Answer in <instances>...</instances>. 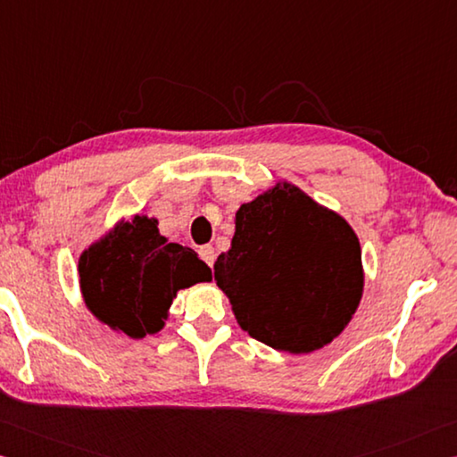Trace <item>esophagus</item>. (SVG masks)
Returning a JSON list of instances; mask_svg holds the SVG:
<instances>
[{"mask_svg":"<svg viewBox=\"0 0 457 457\" xmlns=\"http://www.w3.org/2000/svg\"><path fill=\"white\" fill-rule=\"evenodd\" d=\"M198 254H200V259H203L208 267H212V265H214V261H216V253H214V249H212L211 245L200 246V249H198Z\"/></svg>","mask_w":457,"mask_h":457,"instance_id":"34e87169","label":"esophagus"}]
</instances>
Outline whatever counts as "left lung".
<instances>
[{
    "label": "left lung",
    "mask_w": 457,
    "mask_h": 457,
    "mask_svg": "<svg viewBox=\"0 0 457 457\" xmlns=\"http://www.w3.org/2000/svg\"><path fill=\"white\" fill-rule=\"evenodd\" d=\"M214 278L251 337L313 353L345 331L361 303V245L341 214L278 180L238 206Z\"/></svg>",
    "instance_id": "8db88e82"
}]
</instances>
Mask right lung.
Here are the masks:
<instances>
[{
	"mask_svg": "<svg viewBox=\"0 0 457 457\" xmlns=\"http://www.w3.org/2000/svg\"><path fill=\"white\" fill-rule=\"evenodd\" d=\"M84 305L102 325L130 339L158 333L176 293L211 283L212 270L198 254L160 235L154 216L120 219L78 259Z\"/></svg>",
	"mask_w": 457,
	"mask_h": 457,
	"instance_id": "1",
	"label": "right lung"
}]
</instances>
